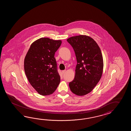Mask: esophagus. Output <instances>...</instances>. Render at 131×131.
Returning a JSON list of instances; mask_svg holds the SVG:
<instances>
[{"instance_id": "34e87169", "label": "esophagus", "mask_w": 131, "mask_h": 131, "mask_svg": "<svg viewBox=\"0 0 131 131\" xmlns=\"http://www.w3.org/2000/svg\"><path fill=\"white\" fill-rule=\"evenodd\" d=\"M66 72V70H63V71H62V73H63V74H64V73H65Z\"/></svg>"}]
</instances>
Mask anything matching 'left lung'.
Wrapping results in <instances>:
<instances>
[{"mask_svg":"<svg viewBox=\"0 0 131 131\" xmlns=\"http://www.w3.org/2000/svg\"><path fill=\"white\" fill-rule=\"evenodd\" d=\"M67 41L73 48L77 62L70 89L75 95L83 96L92 91L100 80L103 68L102 54L97 43L89 36H72Z\"/></svg>","mask_w":131,"mask_h":131,"instance_id":"left-lung-1","label":"left lung"}]
</instances>
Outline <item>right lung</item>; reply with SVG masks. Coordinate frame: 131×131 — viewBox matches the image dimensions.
I'll return each instance as SVG.
<instances>
[{"mask_svg": "<svg viewBox=\"0 0 131 131\" xmlns=\"http://www.w3.org/2000/svg\"><path fill=\"white\" fill-rule=\"evenodd\" d=\"M61 40L41 38L31 45L24 59V71L28 81L40 95H51L60 81L55 53Z\"/></svg>", "mask_w": 131, "mask_h": 131, "instance_id": "add662e5", "label": "right lung"}]
</instances>
